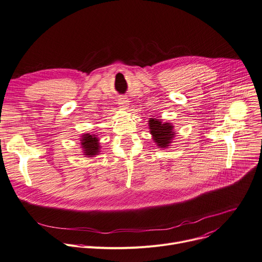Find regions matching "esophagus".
<instances>
[{
  "label": "esophagus",
  "mask_w": 262,
  "mask_h": 262,
  "mask_svg": "<svg viewBox=\"0 0 262 262\" xmlns=\"http://www.w3.org/2000/svg\"><path fill=\"white\" fill-rule=\"evenodd\" d=\"M118 106L120 109L127 110L129 108V100L126 97H120L118 99Z\"/></svg>",
  "instance_id": "1"
}]
</instances>
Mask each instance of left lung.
I'll return each mask as SVG.
<instances>
[{
	"mask_svg": "<svg viewBox=\"0 0 262 262\" xmlns=\"http://www.w3.org/2000/svg\"><path fill=\"white\" fill-rule=\"evenodd\" d=\"M149 129L152 139L160 149L168 148L172 143L176 135L174 131V126L171 123H164L162 119L157 117L149 118Z\"/></svg>",
	"mask_w": 262,
	"mask_h": 262,
	"instance_id": "obj_1",
	"label": "left lung"
}]
</instances>
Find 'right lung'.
Instances as JSON below:
<instances>
[{"instance_id":"add662e5","label":"right lung","mask_w":262,"mask_h":262,"mask_svg":"<svg viewBox=\"0 0 262 262\" xmlns=\"http://www.w3.org/2000/svg\"><path fill=\"white\" fill-rule=\"evenodd\" d=\"M79 142L85 157H94L99 154L100 146L97 134L83 133L79 138Z\"/></svg>"}]
</instances>
